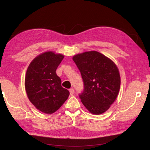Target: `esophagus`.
I'll return each mask as SVG.
<instances>
[{
  "mask_svg": "<svg viewBox=\"0 0 150 150\" xmlns=\"http://www.w3.org/2000/svg\"><path fill=\"white\" fill-rule=\"evenodd\" d=\"M69 92H70V95H73V94H74V93H75L74 89H73V88H70Z\"/></svg>",
  "mask_w": 150,
  "mask_h": 150,
  "instance_id": "1",
  "label": "esophagus"
}]
</instances>
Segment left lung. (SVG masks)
Segmentation results:
<instances>
[{"instance_id":"1","label":"left lung","mask_w":150,"mask_h":150,"mask_svg":"<svg viewBox=\"0 0 150 150\" xmlns=\"http://www.w3.org/2000/svg\"><path fill=\"white\" fill-rule=\"evenodd\" d=\"M73 60L84 84V89L79 95L81 102L94 115L104 113L115 102L120 90L118 67L111 59L96 51L75 55Z\"/></svg>"}]
</instances>
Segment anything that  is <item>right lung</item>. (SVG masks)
Masks as SVG:
<instances>
[{
    "mask_svg": "<svg viewBox=\"0 0 150 150\" xmlns=\"http://www.w3.org/2000/svg\"><path fill=\"white\" fill-rule=\"evenodd\" d=\"M63 57L62 54L47 52L34 58L28 67L25 77L28 97L42 112H55L69 95L55 72Z\"/></svg>",
    "mask_w": 150,
    "mask_h": 150,
    "instance_id": "obj_1",
    "label": "right lung"
}]
</instances>
